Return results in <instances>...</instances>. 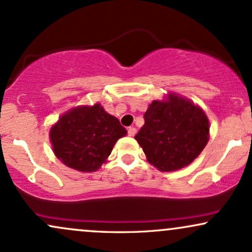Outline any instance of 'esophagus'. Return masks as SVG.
<instances>
[{
    "label": "esophagus",
    "mask_w": 252,
    "mask_h": 252,
    "mask_svg": "<svg viewBox=\"0 0 252 252\" xmlns=\"http://www.w3.org/2000/svg\"><path fill=\"white\" fill-rule=\"evenodd\" d=\"M135 134H136L135 126H129V128H128V135L129 136H135Z\"/></svg>",
    "instance_id": "obj_1"
}]
</instances>
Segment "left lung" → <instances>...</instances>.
Instances as JSON below:
<instances>
[{"label": "left lung", "mask_w": 252, "mask_h": 252, "mask_svg": "<svg viewBox=\"0 0 252 252\" xmlns=\"http://www.w3.org/2000/svg\"><path fill=\"white\" fill-rule=\"evenodd\" d=\"M209 120L200 106L169 94L167 99L150 104L135 138L153 166L173 172L198 158L209 142Z\"/></svg>", "instance_id": "left-lung-1"}]
</instances>
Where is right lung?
I'll return each instance as SVG.
<instances>
[{
    "instance_id": "1",
    "label": "right lung",
    "mask_w": 252,
    "mask_h": 252,
    "mask_svg": "<svg viewBox=\"0 0 252 252\" xmlns=\"http://www.w3.org/2000/svg\"><path fill=\"white\" fill-rule=\"evenodd\" d=\"M126 135L120 121L94 104L65 112L51 128L50 140L63 164L89 173L100 168L118 138Z\"/></svg>"
}]
</instances>
